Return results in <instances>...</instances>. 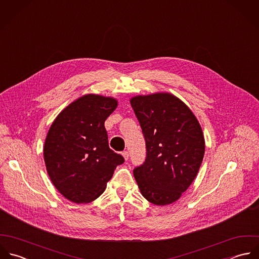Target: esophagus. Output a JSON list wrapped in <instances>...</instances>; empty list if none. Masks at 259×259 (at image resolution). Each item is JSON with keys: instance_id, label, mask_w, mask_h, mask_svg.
Instances as JSON below:
<instances>
[{"instance_id": "esophagus-1", "label": "esophagus", "mask_w": 259, "mask_h": 259, "mask_svg": "<svg viewBox=\"0 0 259 259\" xmlns=\"http://www.w3.org/2000/svg\"><path fill=\"white\" fill-rule=\"evenodd\" d=\"M121 154H122V157L124 158V160H125V161H127V160H128V158H130V154H128V152H127V151H124V152H122Z\"/></svg>"}]
</instances>
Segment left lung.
Segmentation results:
<instances>
[{
    "label": "left lung",
    "mask_w": 259,
    "mask_h": 259,
    "mask_svg": "<svg viewBox=\"0 0 259 259\" xmlns=\"http://www.w3.org/2000/svg\"><path fill=\"white\" fill-rule=\"evenodd\" d=\"M146 141L147 157L134 176L142 195L164 206L177 201L196 178L205 140L191 109L171 93L138 95L131 99Z\"/></svg>",
    "instance_id": "obj_1"
}]
</instances>
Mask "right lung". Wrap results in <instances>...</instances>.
I'll return each mask as SVG.
<instances>
[{
	"label": "right lung",
	"instance_id": "obj_1",
	"mask_svg": "<svg viewBox=\"0 0 259 259\" xmlns=\"http://www.w3.org/2000/svg\"><path fill=\"white\" fill-rule=\"evenodd\" d=\"M117 100L87 94L55 118L44 145V161L55 188L69 201L89 203L106 188L115 168L124 162L109 149L105 119Z\"/></svg>",
	"mask_w": 259,
	"mask_h": 259
}]
</instances>
